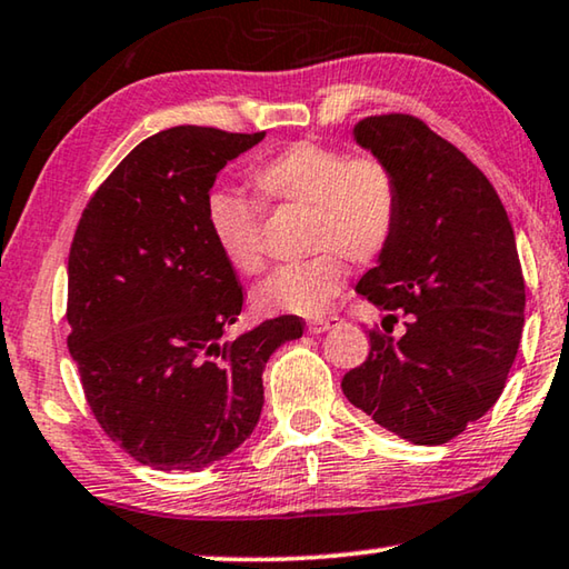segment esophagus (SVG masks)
<instances>
[{"mask_svg": "<svg viewBox=\"0 0 569 569\" xmlns=\"http://www.w3.org/2000/svg\"><path fill=\"white\" fill-rule=\"evenodd\" d=\"M340 322V318L338 315H320V318H312V320H307V330H310L312 335H318V332H328L330 328H335V325Z\"/></svg>", "mask_w": 569, "mask_h": 569, "instance_id": "34e87169", "label": "esophagus"}]
</instances>
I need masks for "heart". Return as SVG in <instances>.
I'll use <instances>...</instances> for the list:
<instances>
[{
    "mask_svg": "<svg viewBox=\"0 0 569 569\" xmlns=\"http://www.w3.org/2000/svg\"><path fill=\"white\" fill-rule=\"evenodd\" d=\"M257 207L307 209V249L318 254L274 269L251 292L259 315H322L348 279V257L372 262L400 221V186L383 158L338 146L292 141L247 173ZM231 191H211L207 227L223 262L239 274L262 269L259 209Z\"/></svg>",
    "mask_w": 569,
    "mask_h": 569,
    "instance_id": "b5f03b06",
    "label": "heart"
}]
</instances>
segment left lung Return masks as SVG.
Segmentation results:
<instances>
[{"mask_svg":"<svg viewBox=\"0 0 569 569\" xmlns=\"http://www.w3.org/2000/svg\"><path fill=\"white\" fill-rule=\"evenodd\" d=\"M356 141L400 186V221L356 292L388 312L342 378L352 406L418 446L459 436L497 403L525 328L515 229L495 186L459 148L406 113L370 116Z\"/></svg>","mask_w":569,"mask_h":569,"instance_id":"1","label":"left lung"}]
</instances>
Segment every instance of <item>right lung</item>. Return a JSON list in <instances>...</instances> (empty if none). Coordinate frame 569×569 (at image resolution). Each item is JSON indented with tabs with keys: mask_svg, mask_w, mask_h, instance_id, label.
I'll list each match as a JSON object with an SVG mask.
<instances>
[{
	"mask_svg": "<svg viewBox=\"0 0 569 569\" xmlns=\"http://www.w3.org/2000/svg\"><path fill=\"white\" fill-rule=\"evenodd\" d=\"M264 133L176 126L138 143L82 211L68 259V348L110 441L161 471L239 449L297 315L221 340L244 292L207 227L217 173Z\"/></svg>",
	"mask_w": 569,
	"mask_h": 569,
	"instance_id": "obj_1",
	"label": "right lung"
}]
</instances>
